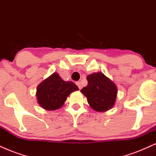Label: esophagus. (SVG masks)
Instances as JSON below:
<instances>
[{
	"label": "esophagus",
	"mask_w": 156,
	"mask_h": 156,
	"mask_svg": "<svg viewBox=\"0 0 156 156\" xmlns=\"http://www.w3.org/2000/svg\"><path fill=\"white\" fill-rule=\"evenodd\" d=\"M76 84H77V85H78V88H79L80 89L82 88V85H81V83H80V81H78V82H76Z\"/></svg>",
	"instance_id": "1"
}]
</instances>
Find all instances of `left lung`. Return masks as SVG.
<instances>
[{
	"label": "left lung",
	"mask_w": 156,
	"mask_h": 156,
	"mask_svg": "<svg viewBox=\"0 0 156 156\" xmlns=\"http://www.w3.org/2000/svg\"><path fill=\"white\" fill-rule=\"evenodd\" d=\"M88 84L80 90L87 101L97 112H105L112 108L116 101L117 88L103 73H94L87 78Z\"/></svg>",
	"instance_id": "obj_1"
}]
</instances>
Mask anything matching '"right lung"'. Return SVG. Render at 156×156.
<instances>
[{
    "label": "right lung",
    "mask_w": 156,
    "mask_h": 156,
    "mask_svg": "<svg viewBox=\"0 0 156 156\" xmlns=\"http://www.w3.org/2000/svg\"><path fill=\"white\" fill-rule=\"evenodd\" d=\"M78 89L74 83L64 81L58 73H54L37 87V101L46 110H56L64 105L71 92Z\"/></svg>",
    "instance_id": "obj_1"
}]
</instances>
